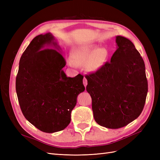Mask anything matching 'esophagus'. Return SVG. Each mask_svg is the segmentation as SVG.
<instances>
[{
	"instance_id": "esophagus-1",
	"label": "esophagus",
	"mask_w": 160,
	"mask_h": 160,
	"mask_svg": "<svg viewBox=\"0 0 160 160\" xmlns=\"http://www.w3.org/2000/svg\"><path fill=\"white\" fill-rule=\"evenodd\" d=\"M83 85L85 86V88H86V86H87V85H88V81H87L86 78L83 79Z\"/></svg>"
}]
</instances>
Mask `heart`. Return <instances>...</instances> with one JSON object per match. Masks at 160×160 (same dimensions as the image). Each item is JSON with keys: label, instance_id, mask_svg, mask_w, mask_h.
Listing matches in <instances>:
<instances>
[{"label": "heart", "instance_id": "b5f03b06", "mask_svg": "<svg viewBox=\"0 0 160 160\" xmlns=\"http://www.w3.org/2000/svg\"><path fill=\"white\" fill-rule=\"evenodd\" d=\"M108 52L105 49L96 45H83L75 48L71 52V65H87L96 71L102 67L108 58Z\"/></svg>", "mask_w": 160, "mask_h": 160}]
</instances>
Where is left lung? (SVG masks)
<instances>
[{
    "label": "left lung",
    "mask_w": 160,
    "mask_h": 160,
    "mask_svg": "<svg viewBox=\"0 0 160 160\" xmlns=\"http://www.w3.org/2000/svg\"><path fill=\"white\" fill-rule=\"evenodd\" d=\"M115 42L117 50L110 62L85 77L95 122L109 129L123 128L137 119L148 90L144 61L133 42L119 35Z\"/></svg>",
    "instance_id": "left-lung-1"
}]
</instances>
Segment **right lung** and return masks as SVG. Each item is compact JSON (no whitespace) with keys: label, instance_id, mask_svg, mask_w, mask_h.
Here are the masks:
<instances>
[{"label":"right lung","instance_id":"1","mask_svg":"<svg viewBox=\"0 0 160 160\" xmlns=\"http://www.w3.org/2000/svg\"><path fill=\"white\" fill-rule=\"evenodd\" d=\"M61 48L51 32L33 38L19 61L16 91L25 118L45 133L63 130L71 122L83 76L67 77Z\"/></svg>","mask_w":160,"mask_h":160}]
</instances>
